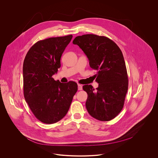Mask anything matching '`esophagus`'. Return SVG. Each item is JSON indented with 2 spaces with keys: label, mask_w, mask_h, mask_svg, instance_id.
Wrapping results in <instances>:
<instances>
[{
  "label": "esophagus",
  "mask_w": 158,
  "mask_h": 158,
  "mask_svg": "<svg viewBox=\"0 0 158 158\" xmlns=\"http://www.w3.org/2000/svg\"><path fill=\"white\" fill-rule=\"evenodd\" d=\"M77 87H78V90H82V86L81 84H78Z\"/></svg>",
  "instance_id": "esophagus-1"
}]
</instances>
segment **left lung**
<instances>
[{"mask_svg":"<svg viewBox=\"0 0 158 158\" xmlns=\"http://www.w3.org/2000/svg\"><path fill=\"white\" fill-rule=\"evenodd\" d=\"M73 44L78 45L97 70L95 90L91 85L83 86L88 94L86 107L90 115L98 120L114 118L120 113L127 92L128 80L126 63L120 48L104 36L85 34L77 36Z\"/></svg>","mask_w":158,"mask_h":158,"instance_id":"left-lung-1","label":"left lung"}]
</instances>
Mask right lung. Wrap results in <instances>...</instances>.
<instances>
[{
  "label": "right lung",
  "instance_id": "1",
  "mask_svg": "<svg viewBox=\"0 0 158 158\" xmlns=\"http://www.w3.org/2000/svg\"><path fill=\"white\" fill-rule=\"evenodd\" d=\"M72 35L38 41L27 54L23 64V95L38 120L53 124L68 113L77 84L56 81L52 76L60 68V59Z\"/></svg>",
  "mask_w": 158,
  "mask_h": 158
}]
</instances>
